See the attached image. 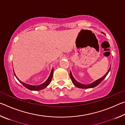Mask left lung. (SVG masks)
Instances as JSON below:
<instances>
[{"mask_svg":"<svg viewBox=\"0 0 125 125\" xmlns=\"http://www.w3.org/2000/svg\"><path fill=\"white\" fill-rule=\"evenodd\" d=\"M102 33H103V32H102ZM110 68H111V66L110 67L108 71L107 72V73H106L105 75H104L103 77H101V78H100V79L96 80H95V81H94V82H93V83H90V84H81V83H80L79 82H78V81H77V80H76L74 79V78L72 74V72L71 71H70V77L71 78V80H72V83H73L74 85L75 86H77V87L79 88H82V89L92 88L95 87V86H96L97 85H98L99 84H100L101 82L105 79V77H106V75H107V74L109 73V71H110Z\"/></svg>","mask_w":125,"mask_h":125,"instance_id":"obj_1","label":"left lung"}]
</instances>
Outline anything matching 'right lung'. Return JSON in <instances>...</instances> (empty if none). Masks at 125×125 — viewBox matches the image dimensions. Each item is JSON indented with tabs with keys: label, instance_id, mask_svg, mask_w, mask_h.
<instances>
[{
	"label": "right lung",
	"instance_id": "add662e5",
	"mask_svg": "<svg viewBox=\"0 0 125 125\" xmlns=\"http://www.w3.org/2000/svg\"><path fill=\"white\" fill-rule=\"evenodd\" d=\"M53 68H52V69L51 70V73L49 75V77H48V79L46 80V82H44L43 83H42L41 84H40L39 85H30V84H26V83H25L24 82H22L21 81V80H19V79L16 77V75L15 74V73L14 71V69H13V71H14V75L15 76L16 78H17V79H18L19 81L23 85H24L25 88H26L27 89H28L29 90H34V91H37V90H41L43 89L46 88L47 86L49 85L50 83H51V80H52V78L53 77Z\"/></svg>",
	"mask_w": 125,
	"mask_h": 125
}]
</instances>
